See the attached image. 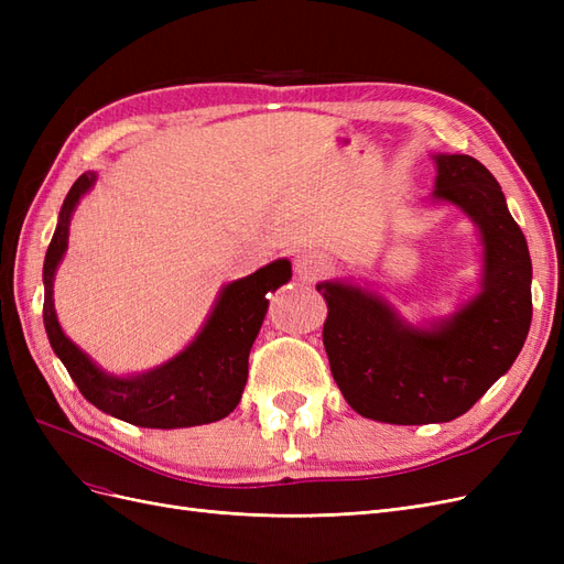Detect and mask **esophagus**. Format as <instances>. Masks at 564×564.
I'll return each mask as SVG.
<instances>
[{"mask_svg":"<svg viewBox=\"0 0 564 564\" xmlns=\"http://www.w3.org/2000/svg\"><path fill=\"white\" fill-rule=\"evenodd\" d=\"M329 268H332V263H329L327 256L317 253V251H303L294 259V270L303 282L319 280Z\"/></svg>","mask_w":564,"mask_h":564,"instance_id":"1","label":"esophagus"}]
</instances>
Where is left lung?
<instances>
[{
  "label": "left lung",
  "instance_id": "1",
  "mask_svg": "<svg viewBox=\"0 0 564 564\" xmlns=\"http://www.w3.org/2000/svg\"><path fill=\"white\" fill-rule=\"evenodd\" d=\"M433 204L468 216L482 245L480 292L447 317L404 319L377 289L324 280V350L346 402L395 425L445 423L466 414L516 362L532 322V259L501 185L468 155L440 152Z\"/></svg>",
  "mask_w": 564,
  "mask_h": 564
}]
</instances>
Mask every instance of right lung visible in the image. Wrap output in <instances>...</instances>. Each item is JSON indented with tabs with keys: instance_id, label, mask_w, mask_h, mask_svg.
I'll use <instances>...</instances> for the list:
<instances>
[{
	"instance_id": "add662e5",
	"label": "right lung",
	"mask_w": 564,
	"mask_h": 564,
	"mask_svg": "<svg viewBox=\"0 0 564 564\" xmlns=\"http://www.w3.org/2000/svg\"><path fill=\"white\" fill-rule=\"evenodd\" d=\"M94 183L96 172L82 174L73 183L46 249L44 329L51 348L82 395L115 419L166 431L226 419L242 400L249 350L268 313V294L292 280V263L278 259L242 280L224 284L202 329L178 355L148 371L117 377L65 336L54 305V278L67 251L70 218Z\"/></svg>"
}]
</instances>
